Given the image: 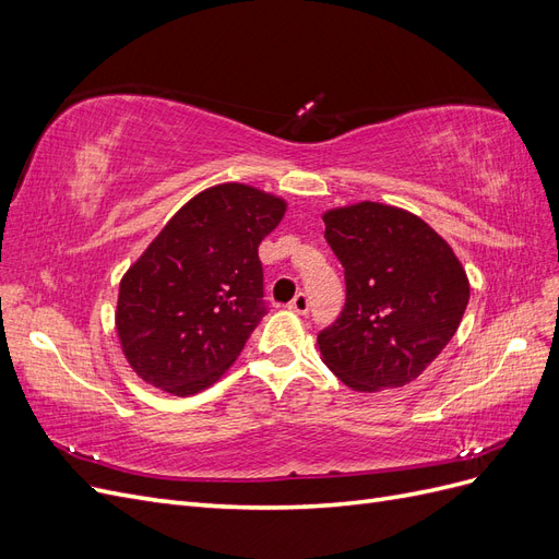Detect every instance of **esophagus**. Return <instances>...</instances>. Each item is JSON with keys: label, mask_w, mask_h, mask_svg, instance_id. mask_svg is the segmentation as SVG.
Here are the masks:
<instances>
[{"label": "esophagus", "mask_w": 559, "mask_h": 559, "mask_svg": "<svg viewBox=\"0 0 559 559\" xmlns=\"http://www.w3.org/2000/svg\"><path fill=\"white\" fill-rule=\"evenodd\" d=\"M289 310H294V312H298V314H308V310H310V298H308V294H296L294 300L289 302Z\"/></svg>", "instance_id": "34e87169"}]
</instances>
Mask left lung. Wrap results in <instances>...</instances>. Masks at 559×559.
I'll return each instance as SVG.
<instances>
[{"label":"left lung","instance_id":"obj_1","mask_svg":"<svg viewBox=\"0 0 559 559\" xmlns=\"http://www.w3.org/2000/svg\"><path fill=\"white\" fill-rule=\"evenodd\" d=\"M324 224L347 296L317 335L321 359L357 392L413 382L460 329L466 270L429 224L382 202L329 210Z\"/></svg>","mask_w":559,"mask_h":559}]
</instances>
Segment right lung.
<instances>
[{
  "label": "right lung",
  "instance_id": "1",
  "mask_svg": "<svg viewBox=\"0 0 559 559\" xmlns=\"http://www.w3.org/2000/svg\"><path fill=\"white\" fill-rule=\"evenodd\" d=\"M286 202L245 183L198 193L121 280L116 331L144 382L191 396L240 357L267 312L259 245Z\"/></svg>",
  "mask_w": 559,
  "mask_h": 559
}]
</instances>
